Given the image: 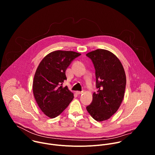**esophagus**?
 I'll list each match as a JSON object with an SVG mask.
<instances>
[{
  "label": "esophagus",
  "instance_id": "1",
  "mask_svg": "<svg viewBox=\"0 0 155 155\" xmlns=\"http://www.w3.org/2000/svg\"><path fill=\"white\" fill-rule=\"evenodd\" d=\"M83 93V91H77V92H76V93H77V94H78V95H79V94H81Z\"/></svg>",
  "mask_w": 155,
  "mask_h": 155
}]
</instances>
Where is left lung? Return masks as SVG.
I'll return each instance as SVG.
<instances>
[{"label":"left lung","mask_w":155,"mask_h":155,"mask_svg":"<svg viewBox=\"0 0 155 155\" xmlns=\"http://www.w3.org/2000/svg\"><path fill=\"white\" fill-rule=\"evenodd\" d=\"M95 69L97 92L86 110L97 121L107 120L119 108L124 97L126 78L118 58L109 51L98 49L86 54Z\"/></svg>","instance_id":"obj_1"}]
</instances>
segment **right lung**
<instances>
[{"label":"right lung","instance_id":"right-lung-1","mask_svg":"<svg viewBox=\"0 0 155 155\" xmlns=\"http://www.w3.org/2000/svg\"><path fill=\"white\" fill-rule=\"evenodd\" d=\"M81 54L71 51H55L44 58L35 72L33 93L41 111L53 118L68 107L74 94L62 83L67 80L65 71Z\"/></svg>","mask_w":155,"mask_h":155}]
</instances>
